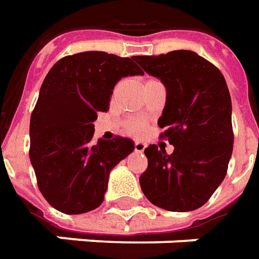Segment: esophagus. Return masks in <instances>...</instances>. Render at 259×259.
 I'll use <instances>...</instances> for the list:
<instances>
[{
  "instance_id": "obj_1",
  "label": "esophagus",
  "mask_w": 259,
  "mask_h": 259,
  "mask_svg": "<svg viewBox=\"0 0 259 259\" xmlns=\"http://www.w3.org/2000/svg\"><path fill=\"white\" fill-rule=\"evenodd\" d=\"M145 148H146V144H144V142H135L134 144V149H135V152H138V153H142Z\"/></svg>"
}]
</instances>
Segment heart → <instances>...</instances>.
<instances>
[{
    "instance_id": "heart-1",
    "label": "heart",
    "mask_w": 259,
    "mask_h": 259,
    "mask_svg": "<svg viewBox=\"0 0 259 259\" xmlns=\"http://www.w3.org/2000/svg\"><path fill=\"white\" fill-rule=\"evenodd\" d=\"M145 130H146V124L139 118H131L125 122V133L130 135H142Z\"/></svg>"
}]
</instances>
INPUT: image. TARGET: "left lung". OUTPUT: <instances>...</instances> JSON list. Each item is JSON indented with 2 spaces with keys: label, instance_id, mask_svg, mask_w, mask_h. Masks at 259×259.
I'll return each instance as SVG.
<instances>
[{
  "label": "left lung",
  "instance_id": "left-lung-1",
  "mask_svg": "<svg viewBox=\"0 0 259 259\" xmlns=\"http://www.w3.org/2000/svg\"><path fill=\"white\" fill-rule=\"evenodd\" d=\"M145 72L162 80L166 106L157 125L174 150L149 145L139 177L145 197L159 208L188 212L208 202L227 173L233 152L232 99L222 72L190 50L135 56Z\"/></svg>",
  "mask_w": 259,
  "mask_h": 259
}]
</instances>
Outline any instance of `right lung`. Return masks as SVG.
<instances>
[{
    "mask_svg": "<svg viewBox=\"0 0 259 259\" xmlns=\"http://www.w3.org/2000/svg\"><path fill=\"white\" fill-rule=\"evenodd\" d=\"M134 57L85 51L62 57L43 80L30 117L29 156L40 192L67 214L99 208L109 174L134 150L131 139L93 141L97 113L107 111L115 83L142 75Z\"/></svg>",
    "mask_w": 259,
    "mask_h": 259,
    "instance_id": "obj_1",
    "label": "right lung"
}]
</instances>
